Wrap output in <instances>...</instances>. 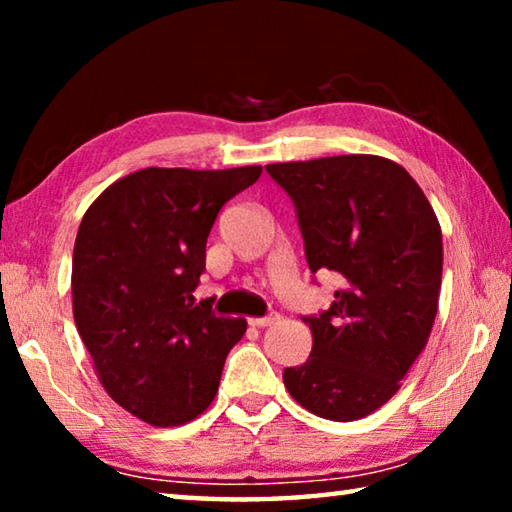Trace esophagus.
<instances>
[{
    "mask_svg": "<svg viewBox=\"0 0 512 512\" xmlns=\"http://www.w3.org/2000/svg\"><path fill=\"white\" fill-rule=\"evenodd\" d=\"M277 318H280V314H275V311H271V314H266L262 318H250L248 323L253 325V327H268V325L277 323Z\"/></svg>",
    "mask_w": 512,
    "mask_h": 512,
    "instance_id": "34e87169",
    "label": "esophagus"
}]
</instances>
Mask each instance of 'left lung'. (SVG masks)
<instances>
[{
  "mask_svg": "<svg viewBox=\"0 0 512 512\" xmlns=\"http://www.w3.org/2000/svg\"><path fill=\"white\" fill-rule=\"evenodd\" d=\"M296 207L311 273L341 289L302 316L311 354L284 368L293 400L320 418L350 422L377 411L427 345L443 277V235L409 171L379 155L266 164Z\"/></svg>",
  "mask_w": 512,
  "mask_h": 512,
  "instance_id": "left-lung-1",
  "label": "left lung"
}]
</instances>
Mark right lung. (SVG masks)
<instances>
[{
  "mask_svg": "<svg viewBox=\"0 0 512 512\" xmlns=\"http://www.w3.org/2000/svg\"><path fill=\"white\" fill-rule=\"evenodd\" d=\"M262 167H149L110 185L85 212L72 257L74 320L112 400L153 427L212 404L244 318L194 305L216 214Z\"/></svg>",
  "mask_w": 512,
  "mask_h": 512,
  "instance_id": "right-lung-1",
  "label": "right lung"
}]
</instances>
